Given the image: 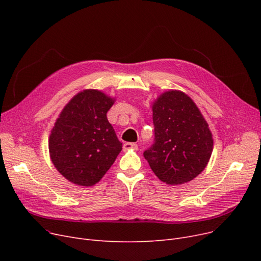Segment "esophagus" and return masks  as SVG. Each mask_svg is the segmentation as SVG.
I'll list each match as a JSON object with an SVG mask.
<instances>
[{"instance_id":"obj_1","label":"esophagus","mask_w":261,"mask_h":261,"mask_svg":"<svg viewBox=\"0 0 261 261\" xmlns=\"http://www.w3.org/2000/svg\"><path fill=\"white\" fill-rule=\"evenodd\" d=\"M122 148H123V150H125V151H127V150H138L139 146L134 144V143H125V144H123Z\"/></svg>"}]
</instances>
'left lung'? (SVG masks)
<instances>
[{
    "label": "left lung",
    "instance_id": "obj_1",
    "mask_svg": "<svg viewBox=\"0 0 261 261\" xmlns=\"http://www.w3.org/2000/svg\"><path fill=\"white\" fill-rule=\"evenodd\" d=\"M154 144L144 158L168 185L194 180L210 162L214 140L195 101L179 90L162 93L152 102Z\"/></svg>",
    "mask_w": 261,
    "mask_h": 261
}]
</instances>
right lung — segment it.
<instances>
[{
	"label": "right lung",
	"instance_id": "add662e5",
	"mask_svg": "<svg viewBox=\"0 0 261 261\" xmlns=\"http://www.w3.org/2000/svg\"><path fill=\"white\" fill-rule=\"evenodd\" d=\"M115 98L87 89L62 109L48 138L49 158L67 181L90 187L98 183L115 162L122 144L107 118Z\"/></svg>",
	"mask_w": 261,
	"mask_h": 261
}]
</instances>
